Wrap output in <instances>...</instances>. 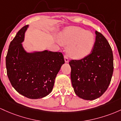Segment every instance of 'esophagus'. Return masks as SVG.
<instances>
[{
	"mask_svg": "<svg viewBox=\"0 0 121 121\" xmlns=\"http://www.w3.org/2000/svg\"><path fill=\"white\" fill-rule=\"evenodd\" d=\"M64 58L65 62H66V63H68V62H69V58H68V57L66 56V55H65Z\"/></svg>",
	"mask_w": 121,
	"mask_h": 121,
	"instance_id": "esophagus-1",
	"label": "esophagus"
}]
</instances>
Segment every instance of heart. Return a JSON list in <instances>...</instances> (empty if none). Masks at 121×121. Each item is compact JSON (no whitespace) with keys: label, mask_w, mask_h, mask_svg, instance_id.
Listing matches in <instances>:
<instances>
[{"label":"heart","mask_w":121,"mask_h":121,"mask_svg":"<svg viewBox=\"0 0 121 121\" xmlns=\"http://www.w3.org/2000/svg\"><path fill=\"white\" fill-rule=\"evenodd\" d=\"M58 39L62 44L68 46V55L76 59L87 56L91 52L95 42V35L91 31L77 26L65 28L59 34Z\"/></svg>","instance_id":"obj_1"}]
</instances>
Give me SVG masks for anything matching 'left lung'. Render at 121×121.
I'll return each mask as SVG.
<instances>
[{"instance_id":"1","label":"left lung","mask_w":121,"mask_h":121,"mask_svg":"<svg viewBox=\"0 0 121 121\" xmlns=\"http://www.w3.org/2000/svg\"><path fill=\"white\" fill-rule=\"evenodd\" d=\"M95 42L92 52L80 60L69 62L72 86L77 96L94 100L108 89L113 73V55L104 36L95 31Z\"/></svg>"}]
</instances>
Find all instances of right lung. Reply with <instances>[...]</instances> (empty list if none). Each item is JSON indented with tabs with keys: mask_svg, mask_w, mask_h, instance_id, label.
Masks as SVG:
<instances>
[{
	"mask_svg": "<svg viewBox=\"0 0 121 121\" xmlns=\"http://www.w3.org/2000/svg\"><path fill=\"white\" fill-rule=\"evenodd\" d=\"M28 27L26 25L22 28L9 44L6 58L7 74L19 93L28 98L39 99L52 91L65 60L59 52H27L22 43Z\"/></svg>",
	"mask_w": 121,
	"mask_h": 121,
	"instance_id": "right-lung-1",
	"label": "right lung"
}]
</instances>
